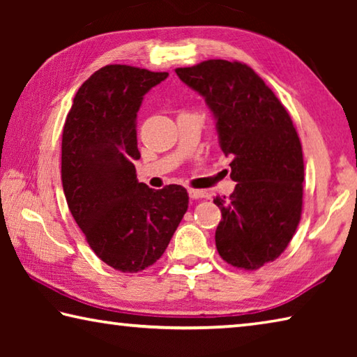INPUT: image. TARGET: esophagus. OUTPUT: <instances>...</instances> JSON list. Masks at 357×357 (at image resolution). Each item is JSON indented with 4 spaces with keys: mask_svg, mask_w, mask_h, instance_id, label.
<instances>
[{
    "mask_svg": "<svg viewBox=\"0 0 357 357\" xmlns=\"http://www.w3.org/2000/svg\"><path fill=\"white\" fill-rule=\"evenodd\" d=\"M189 197L192 200H202V198H208V193L203 190H197V189H189Z\"/></svg>",
    "mask_w": 357,
    "mask_h": 357,
    "instance_id": "1",
    "label": "esophagus"
}]
</instances>
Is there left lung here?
I'll use <instances>...</instances> for the list:
<instances>
[{"label": "left lung", "instance_id": "8db88e82", "mask_svg": "<svg viewBox=\"0 0 357 357\" xmlns=\"http://www.w3.org/2000/svg\"><path fill=\"white\" fill-rule=\"evenodd\" d=\"M176 74L214 113L238 183L229 197L214 198L222 213L217 252L234 268L259 269L287 249L302 214L304 157L291 116L244 63L208 59Z\"/></svg>", "mask_w": 357, "mask_h": 357}]
</instances>
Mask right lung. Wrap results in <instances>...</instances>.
I'll use <instances>...</instances> for the list:
<instances>
[{
  "mask_svg": "<svg viewBox=\"0 0 357 357\" xmlns=\"http://www.w3.org/2000/svg\"><path fill=\"white\" fill-rule=\"evenodd\" d=\"M168 77L126 64L96 70L74 98L61 144V179L72 217L102 261L140 273L159 259L189 208L183 185L138 183L134 160L143 96Z\"/></svg>",
  "mask_w": 357,
  "mask_h": 357,
  "instance_id": "right-lung-1",
  "label": "right lung"
}]
</instances>
